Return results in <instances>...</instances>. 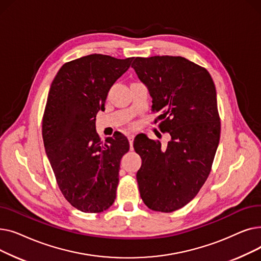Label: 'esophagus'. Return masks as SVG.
Segmentation results:
<instances>
[{
  "label": "esophagus",
  "mask_w": 261,
  "mask_h": 261,
  "mask_svg": "<svg viewBox=\"0 0 261 261\" xmlns=\"http://www.w3.org/2000/svg\"><path fill=\"white\" fill-rule=\"evenodd\" d=\"M128 140H129V143H130V147H131V149H133V141H134V134H129V135H128Z\"/></svg>",
  "instance_id": "1"
}]
</instances>
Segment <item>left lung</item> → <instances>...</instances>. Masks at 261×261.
I'll return each mask as SVG.
<instances>
[{"instance_id": "1", "label": "left lung", "mask_w": 261, "mask_h": 261, "mask_svg": "<svg viewBox=\"0 0 261 261\" xmlns=\"http://www.w3.org/2000/svg\"><path fill=\"white\" fill-rule=\"evenodd\" d=\"M131 66L148 88L152 111L161 112V131L171 138L166 147L135 138L141 198L150 210L171 213L193 200L210 175L221 129L215 84L206 68L180 56L136 57Z\"/></svg>"}]
</instances>
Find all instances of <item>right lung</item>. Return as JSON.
I'll list each match as a JSON object with an SVG mask.
<instances>
[{"mask_svg":"<svg viewBox=\"0 0 261 261\" xmlns=\"http://www.w3.org/2000/svg\"><path fill=\"white\" fill-rule=\"evenodd\" d=\"M132 60L88 55L64 63L51 82L42 119L45 152L62 195L84 213H101L116 198L129 142L120 132L101 142L95 120Z\"/></svg>","mask_w":261,"mask_h":261,"instance_id":"right-lung-1","label":"right lung"}]
</instances>
